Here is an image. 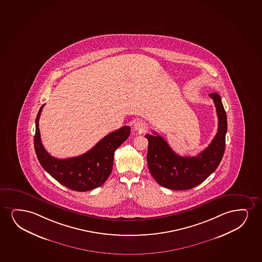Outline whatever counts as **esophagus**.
Segmentation results:
<instances>
[{"mask_svg": "<svg viewBox=\"0 0 262 262\" xmlns=\"http://www.w3.org/2000/svg\"><path fill=\"white\" fill-rule=\"evenodd\" d=\"M134 129L138 130V132H140V133H144V132H146V129H147V124H146V122H144V121H138V122L134 124Z\"/></svg>", "mask_w": 262, "mask_h": 262, "instance_id": "34e87169", "label": "esophagus"}]
</instances>
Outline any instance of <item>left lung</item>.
<instances>
[{"mask_svg":"<svg viewBox=\"0 0 262 262\" xmlns=\"http://www.w3.org/2000/svg\"><path fill=\"white\" fill-rule=\"evenodd\" d=\"M216 107L219 125L211 144L197 157H180L157 133L146 134L148 140L147 165L157 183L172 190H187L204 182L221 162L228 129L227 115L217 92L209 94Z\"/></svg>","mask_w":262,"mask_h":262,"instance_id":"left-lung-1","label":"left lung"}]
</instances>
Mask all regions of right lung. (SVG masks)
I'll return each instance as SVG.
<instances>
[{"label":"right lung","mask_w":262,"mask_h":262,"mask_svg":"<svg viewBox=\"0 0 262 262\" xmlns=\"http://www.w3.org/2000/svg\"><path fill=\"white\" fill-rule=\"evenodd\" d=\"M45 105L41 106L35 119L34 149L38 160L48 173L72 190H92L105 183L112 172L114 155L130 133L129 126L109 133L87 153L68 159L51 157L41 144L39 118Z\"/></svg>","instance_id":"1"}]
</instances>
